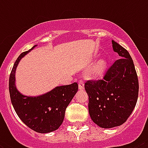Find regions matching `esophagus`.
<instances>
[{"mask_svg":"<svg viewBox=\"0 0 148 148\" xmlns=\"http://www.w3.org/2000/svg\"><path fill=\"white\" fill-rule=\"evenodd\" d=\"M78 88L80 90H84V83L82 80H80L78 81Z\"/></svg>","mask_w":148,"mask_h":148,"instance_id":"obj_1","label":"esophagus"}]
</instances>
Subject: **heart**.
Instances as JSON below:
<instances>
[{
    "label": "heart",
    "mask_w": 148,
    "mask_h": 148,
    "mask_svg": "<svg viewBox=\"0 0 148 148\" xmlns=\"http://www.w3.org/2000/svg\"><path fill=\"white\" fill-rule=\"evenodd\" d=\"M106 69H107V62L105 60H101L95 67L94 71H93V75L96 77L101 76L103 74V72L105 71Z\"/></svg>",
    "instance_id": "heart-1"
}]
</instances>
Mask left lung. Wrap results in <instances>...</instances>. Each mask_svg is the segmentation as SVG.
Here are the masks:
<instances>
[{"instance_id": "8db88e82", "label": "left lung", "mask_w": 148, "mask_h": 148, "mask_svg": "<svg viewBox=\"0 0 148 148\" xmlns=\"http://www.w3.org/2000/svg\"><path fill=\"white\" fill-rule=\"evenodd\" d=\"M113 50L121 59L105 72L103 79L88 81L90 118L103 128L120 126L130 117L138 97L139 84L134 64L128 51L112 40Z\"/></svg>"}]
</instances>
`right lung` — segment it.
<instances>
[{
  "label": "right lung",
  "mask_w": 148,
  "mask_h": 148,
  "mask_svg": "<svg viewBox=\"0 0 148 148\" xmlns=\"http://www.w3.org/2000/svg\"><path fill=\"white\" fill-rule=\"evenodd\" d=\"M31 50L21 53L13 66L9 77L10 100L17 114L27 126L38 133H49L63 123L66 108L78 90V84L74 82L57 87L38 97L21 95L15 86V71L21 59Z\"/></svg>",
  "instance_id": "add662e5"
}]
</instances>
